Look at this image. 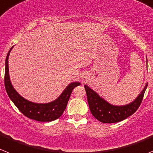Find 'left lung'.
I'll list each match as a JSON object with an SVG mask.
<instances>
[{"label": "left lung", "instance_id": "8db88e82", "mask_svg": "<svg viewBox=\"0 0 153 153\" xmlns=\"http://www.w3.org/2000/svg\"><path fill=\"white\" fill-rule=\"evenodd\" d=\"M147 86L148 82L146 83L140 93L133 102L124 105L111 104L87 85H84V88L86 89L88 104L92 115L101 122L110 124L121 121L134 114L140 105Z\"/></svg>", "mask_w": 153, "mask_h": 153}]
</instances>
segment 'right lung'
Returning <instances> with one entry per match:
<instances>
[{
  "mask_svg": "<svg viewBox=\"0 0 153 153\" xmlns=\"http://www.w3.org/2000/svg\"><path fill=\"white\" fill-rule=\"evenodd\" d=\"M13 46L10 49L5 61V75H4V85L7 93L22 114L27 117L38 121H52L61 117L67 107V102L70 99L73 89L76 86L80 85L79 82H72L64 89L61 94L54 101L48 103H36L27 100L20 96L16 92L11 83L9 75V65L8 58L10 53Z\"/></svg>",
  "mask_w": 153,
  "mask_h": 153,
  "instance_id": "right-lung-1",
  "label": "right lung"
}]
</instances>
